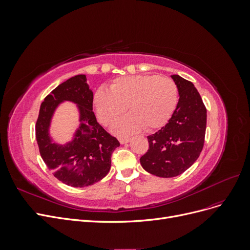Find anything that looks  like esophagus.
Masks as SVG:
<instances>
[{
    "instance_id": "esophagus-1",
    "label": "esophagus",
    "mask_w": 250,
    "mask_h": 250,
    "mask_svg": "<svg viewBox=\"0 0 250 250\" xmlns=\"http://www.w3.org/2000/svg\"><path fill=\"white\" fill-rule=\"evenodd\" d=\"M119 141H120L121 144H127V143L130 142V139L129 138H120Z\"/></svg>"
}]
</instances>
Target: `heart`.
<instances>
[{
  "mask_svg": "<svg viewBox=\"0 0 250 250\" xmlns=\"http://www.w3.org/2000/svg\"><path fill=\"white\" fill-rule=\"evenodd\" d=\"M178 87L167 77L157 75H134L112 81L110 90L100 88L94 96L96 115L109 126L123 115L127 106L131 111L113 125L112 132L129 135L154 130L168 122L178 103Z\"/></svg>",
  "mask_w": 250,
  "mask_h": 250,
  "instance_id": "obj_1",
  "label": "heart"
}]
</instances>
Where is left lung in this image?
Segmentation results:
<instances>
[{
	"label": "left lung",
	"instance_id": "obj_1",
	"mask_svg": "<svg viewBox=\"0 0 250 250\" xmlns=\"http://www.w3.org/2000/svg\"><path fill=\"white\" fill-rule=\"evenodd\" d=\"M179 100L171 119L161 130L148 135L149 149L140 162L147 172L158 177L180 175L197 161L204 144L207 108L191 81L172 75Z\"/></svg>",
	"mask_w": 250,
	"mask_h": 250
}]
</instances>
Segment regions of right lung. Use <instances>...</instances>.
Instances as JSON below:
<instances>
[{
    "label": "right lung",
    "mask_w": 250,
    "mask_h": 250,
    "mask_svg": "<svg viewBox=\"0 0 250 250\" xmlns=\"http://www.w3.org/2000/svg\"><path fill=\"white\" fill-rule=\"evenodd\" d=\"M93 98L85 75H76L44 98L35 126L37 145L44 164L58 180L75 188L92 186L106 176L111 154L120 146L119 141L97 122ZM66 101L78 105L81 124L70 142L57 144L50 137L49 127L59 104Z\"/></svg>",
    "instance_id": "1"
}]
</instances>
